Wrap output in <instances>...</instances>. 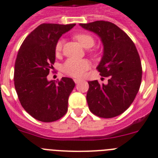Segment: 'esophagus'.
Segmentation results:
<instances>
[{
  "label": "esophagus",
  "instance_id": "1",
  "mask_svg": "<svg viewBox=\"0 0 158 158\" xmlns=\"http://www.w3.org/2000/svg\"><path fill=\"white\" fill-rule=\"evenodd\" d=\"M81 79H74V82H76V84H78V83H79V82H81Z\"/></svg>",
  "mask_w": 158,
  "mask_h": 158
}]
</instances>
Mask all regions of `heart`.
Returning a JSON list of instances; mask_svg holds the SVG:
<instances>
[{"instance_id": "obj_1", "label": "heart", "mask_w": 158, "mask_h": 158, "mask_svg": "<svg viewBox=\"0 0 158 158\" xmlns=\"http://www.w3.org/2000/svg\"><path fill=\"white\" fill-rule=\"evenodd\" d=\"M75 38L80 43L82 47L85 49H89L94 45V38L91 35L86 33L78 34L75 36ZM63 42L59 40L55 45V51L56 54H59L62 49ZM89 68V63L86 60H67L62 65V71L65 74L73 77H81L84 75L86 71Z\"/></svg>"}]
</instances>
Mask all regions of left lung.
<instances>
[{
	"mask_svg": "<svg viewBox=\"0 0 158 158\" xmlns=\"http://www.w3.org/2000/svg\"><path fill=\"white\" fill-rule=\"evenodd\" d=\"M101 38L103 55L97 69L109 77L107 84L89 81L86 94L92 113L102 118L119 116L131 105L142 81V65L135 45L128 35L116 25L107 21L79 23Z\"/></svg>",
	"mask_w": 158,
	"mask_h": 158,
	"instance_id": "1",
	"label": "left lung"
}]
</instances>
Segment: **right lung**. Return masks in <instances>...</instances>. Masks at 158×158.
Segmentation results:
<instances>
[{
  "instance_id": "1",
  "label": "right lung",
  "mask_w": 158,
  "mask_h": 158,
  "mask_svg": "<svg viewBox=\"0 0 158 158\" xmlns=\"http://www.w3.org/2000/svg\"><path fill=\"white\" fill-rule=\"evenodd\" d=\"M75 26L76 23L41 24L25 38L17 54L15 90L23 108L39 121H56L68 111L75 82L63 77L55 82L48 80L47 76L56 59V43Z\"/></svg>"
}]
</instances>
